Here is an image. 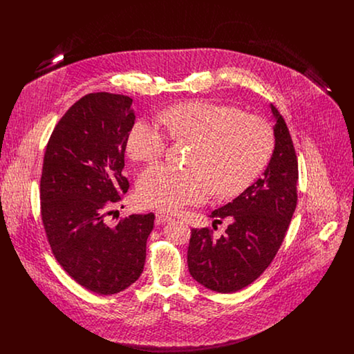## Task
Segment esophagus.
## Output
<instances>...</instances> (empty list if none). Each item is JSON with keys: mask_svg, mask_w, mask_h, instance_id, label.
I'll return each instance as SVG.
<instances>
[{"mask_svg": "<svg viewBox=\"0 0 354 354\" xmlns=\"http://www.w3.org/2000/svg\"><path fill=\"white\" fill-rule=\"evenodd\" d=\"M156 219L159 223H169L171 220H174V218L169 215V214H166V212H162V211H158L156 212Z\"/></svg>", "mask_w": 354, "mask_h": 354, "instance_id": "34e87169", "label": "esophagus"}]
</instances>
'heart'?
<instances>
[{"label": "heart", "mask_w": 354, "mask_h": 354, "mask_svg": "<svg viewBox=\"0 0 354 354\" xmlns=\"http://www.w3.org/2000/svg\"><path fill=\"white\" fill-rule=\"evenodd\" d=\"M169 136L188 140L194 147L188 169L155 165L136 182L139 202L175 211L216 195L236 196L252 185L268 166L276 146L274 130L267 119L244 114L235 106L195 100L159 114ZM165 133L147 119H138L126 138V152L134 162H153L166 150Z\"/></svg>", "instance_id": "1"}]
</instances>
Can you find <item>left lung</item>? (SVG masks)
Instances as JSON below:
<instances>
[{"label":"left lung","mask_w":354,"mask_h":354,"mask_svg":"<svg viewBox=\"0 0 354 354\" xmlns=\"http://www.w3.org/2000/svg\"><path fill=\"white\" fill-rule=\"evenodd\" d=\"M276 146L263 178L234 201L211 212L214 224L230 220L214 239L208 228L191 230L187 263L203 286L232 293L253 283L279 251L297 204L299 167L286 120L270 103Z\"/></svg>","instance_id":"8db88e82"}]
</instances>
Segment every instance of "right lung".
Segmentation results:
<instances>
[{"mask_svg": "<svg viewBox=\"0 0 354 354\" xmlns=\"http://www.w3.org/2000/svg\"><path fill=\"white\" fill-rule=\"evenodd\" d=\"M133 100L91 93L57 123L41 176V215L53 254L80 286L114 295L143 272L153 214L106 223L129 189L122 174Z\"/></svg>", "mask_w": 354, "mask_h": 354, "instance_id": "add662e5", "label": "right lung"}]
</instances>
